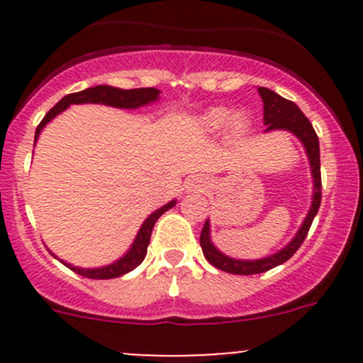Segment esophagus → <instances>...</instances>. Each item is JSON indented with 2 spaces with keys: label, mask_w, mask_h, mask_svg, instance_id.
<instances>
[{
  "label": "esophagus",
  "mask_w": 363,
  "mask_h": 363,
  "mask_svg": "<svg viewBox=\"0 0 363 363\" xmlns=\"http://www.w3.org/2000/svg\"><path fill=\"white\" fill-rule=\"evenodd\" d=\"M208 188V179L205 175H193L188 181V189L189 191H203Z\"/></svg>",
  "instance_id": "esophagus-1"
}]
</instances>
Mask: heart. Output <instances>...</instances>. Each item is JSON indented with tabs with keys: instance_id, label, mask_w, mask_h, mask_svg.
<instances>
[{
	"instance_id": "b5f03b06",
	"label": "heart",
	"mask_w": 363,
	"mask_h": 363,
	"mask_svg": "<svg viewBox=\"0 0 363 363\" xmlns=\"http://www.w3.org/2000/svg\"><path fill=\"white\" fill-rule=\"evenodd\" d=\"M230 119H232V112H230L228 108L216 107V108H211L208 112H205L199 119V124L203 131H211V133H214V131L223 130V128L230 123ZM244 123H246V117H244L242 113H235V116H233L232 119L233 126L239 128L242 126Z\"/></svg>"
}]
</instances>
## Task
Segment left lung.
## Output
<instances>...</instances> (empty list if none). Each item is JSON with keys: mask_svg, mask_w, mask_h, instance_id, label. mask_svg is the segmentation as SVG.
I'll return each mask as SVG.
<instances>
[{"mask_svg": "<svg viewBox=\"0 0 363 363\" xmlns=\"http://www.w3.org/2000/svg\"><path fill=\"white\" fill-rule=\"evenodd\" d=\"M258 93L263 101V123H265L267 126L265 131H272V130L291 131V133L302 142L303 147H306L307 158H309V164H311V174H313L314 193H313V203H311L309 212H307L302 226H300L296 235L291 239V242L288 244V246H284L281 251L274 252L272 256H267V258H262V259H235L223 255V252L212 244L211 223H208V219L205 221L202 233H200V246H202L203 256L207 258V262L211 263V265L216 267V269L225 270V272L228 274H237V276H252V274L267 272V270L274 269V267L281 265V263H284L286 259H290L296 252V250L302 246L303 239L307 237V232H309L314 216L318 214V208H320V203H321L320 140H318V135L316 131H314L313 124L309 123V119L303 116L302 111L296 107L294 101L279 96V94L267 89V87H258Z\"/></svg>", "mask_w": 363, "mask_h": 363, "instance_id": "1", "label": "left lung"}]
</instances>
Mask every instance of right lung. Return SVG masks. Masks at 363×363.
I'll return each mask as SVG.
<instances>
[{
	"instance_id": "add662e5",
	"label": "right lung",
	"mask_w": 363,
	"mask_h": 363,
	"mask_svg": "<svg viewBox=\"0 0 363 363\" xmlns=\"http://www.w3.org/2000/svg\"><path fill=\"white\" fill-rule=\"evenodd\" d=\"M160 91L155 87H140V89H119V87L112 86H94L87 87V89L79 91V93L67 94L63 100L57 101L49 112L45 113V117L42 119V123L38 124L35 133V144L38 140L40 131L45 128V124L49 121H52L57 113H61L65 108H68L73 104H101L108 105V107H117V108H138L142 105L152 104V101L158 100ZM175 205V200L168 202L163 207H160L158 211L152 212L147 219L144 221V225L138 230L137 237H135L133 244H131L130 251L119 258L117 262L111 263L107 267H100V269H80V267H73L69 263L63 262L68 269H72L75 274H80L84 277H89V279H113V277L124 276V274L131 272L133 269H137L142 262H144L145 255H147V246L149 240H151L152 228H155V223L158 221L161 214L172 208Z\"/></svg>"
}]
</instances>
